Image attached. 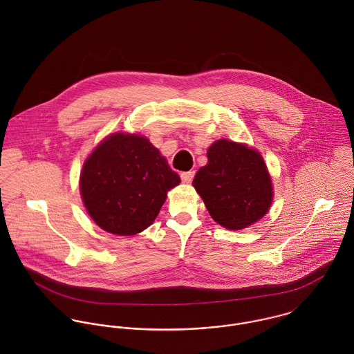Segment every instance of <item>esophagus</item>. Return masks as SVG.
Returning <instances> with one entry per match:
<instances>
[{"label": "esophagus", "instance_id": "obj_1", "mask_svg": "<svg viewBox=\"0 0 354 354\" xmlns=\"http://www.w3.org/2000/svg\"><path fill=\"white\" fill-rule=\"evenodd\" d=\"M194 177H195V170L184 171V173L181 174V180H183V183H184V184H189V183H192Z\"/></svg>", "mask_w": 354, "mask_h": 354}]
</instances>
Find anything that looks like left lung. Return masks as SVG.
Wrapping results in <instances>:
<instances>
[{"label":"left lung","mask_w":354,"mask_h":354,"mask_svg":"<svg viewBox=\"0 0 354 354\" xmlns=\"http://www.w3.org/2000/svg\"><path fill=\"white\" fill-rule=\"evenodd\" d=\"M207 158V165L194 178V187L215 222L240 230L267 214L272 188L259 152L222 139L208 149Z\"/></svg>","instance_id":"1"}]
</instances>
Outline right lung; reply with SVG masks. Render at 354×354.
I'll use <instances>...</instances> for the list:
<instances>
[{"label": "right lung", "instance_id": "right-lung-1", "mask_svg": "<svg viewBox=\"0 0 354 354\" xmlns=\"http://www.w3.org/2000/svg\"><path fill=\"white\" fill-rule=\"evenodd\" d=\"M180 181L146 138L115 133L86 160L80 192L88 214L103 230L133 236L151 225L166 192Z\"/></svg>", "mask_w": 354, "mask_h": 354}]
</instances>
